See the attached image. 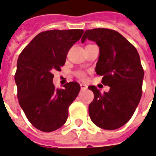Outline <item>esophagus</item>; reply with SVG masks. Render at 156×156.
<instances>
[{"mask_svg":"<svg viewBox=\"0 0 156 156\" xmlns=\"http://www.w3.org/2000/svg\"><path fill=\"white\" fill-rule=\"evenodd\" d=\"M80 89H81L82 90H84V89H86L87 88H88V86H87L86 84H80Z\"/></svg>","mask_w":156,"mask_h":156,"instance_id":"obj_1","label":"esophagus"}]
</instances>
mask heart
Masks as SVG:
<instances>
[{"label":"heart","instance_id":"heart-1","mask_svg":"<svg viewBox=\"0 0 156 156\" xmlns=\"http://www.w3.org/2000/svg\"><path fill=\"white\" fill-rule=\"evenodd\" d=\"M76 76L79 77V78H80V79H84V78H85V75H84V72H77Z\"/></svg>","mask_w":156,"mask_h":156}]
</instances>
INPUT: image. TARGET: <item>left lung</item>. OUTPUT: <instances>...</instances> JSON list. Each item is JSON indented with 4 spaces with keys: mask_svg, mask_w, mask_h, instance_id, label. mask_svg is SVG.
I'll list each match as a JSON object with an SVG mask.
<instances>
[{
    "mask_svg": "<svg viewBox=\"0 0 156 156\" xmlns=\"http://www.w3.org/2000/svg\"><path fill=\"white\" fill-rule=\"evenodd\" d=\"M94 41L99 47L95 72L102 76V84L110 90L102 94L94 85L89 89L94 98L89 114L98 127L114 130L126 124L134 113L142 97L144 71L133 45L116 31L107 28L87 30L81 42Z\"/></svg>",
    "mask_w": 156,
    "mask_h": 156,
    "instance_id": "1",
    "label": "left lung"
}]
</instances>
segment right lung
<instances>
[{
	"label": "right lung",
	"instance_id": "1",
	"mask_svg": "<svg viewBox=\"0 0 156 156\" xmlns=\"http://www.w3.org/2000/svg\"><path fill=\"white\" fill-rule=\"evenodd\" d=\"M83 33L82 29L41 32L18 58L14 79L19 105L30 123L41 131L52 132L66 123L68 107L80 90L77 82L55 89L53 72L61 70L69 49Z\"/></svg>",
	"mask_w": 156,
	"mask_h": 156
}]
</instances>
